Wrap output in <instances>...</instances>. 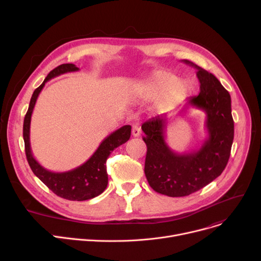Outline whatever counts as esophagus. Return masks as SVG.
<instances>
[{
  "instance_id": "1",
  "label": "esophagus",
  "mask_w": 261,
  "mask_h": 261,
  "mask_svg": "<svg viewBox=\"0 0 261 261\" xmlns=\"http://www.w3.org/2000/svg\"><path fill=\"white\" fill-rule=\"evenodd\" d=\"M141 133H142V130H141V127L139 126V125H133V127H132V135L133 136H140L141 135Z\"/></svg>"
}]
</instances>
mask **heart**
<instances>
[{
	"label": "heart",
	"mask_w": 261,
	"mask_h": 261,
	"mask_svg": "<svg viewBox=\"0 0 261 261\" xmlns=\"http://www.w3.org/2000/svg\"><path fill=\"white\" fill-rule=\"evenodd\" d=\"M187 87L182 80L166 71H160L150 78L142 88L144 97L158 99V108L161 111H168L179 103L186 95Z\"/></svg>",
	"instance_id": "obj_1"
}]
</instances>
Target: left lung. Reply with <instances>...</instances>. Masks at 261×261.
<instances>
[{
	"mask_svg": "<svg viewBox=\"0 0 261 261\" xmlns=\"http://www.w3.org/2000/svg\"><path fill=\"white\" fill-rule=\"evenodd\" d=\"M196 67L200 93L188 105L206 114L208 136L201 148L190 153H176L165 142L167 115L150 118L142 125L147 146L145 174L156 193L168 197H185L205 187L222 173L234 140L230 95L212 73L188 60Z\"/></svg>",
	"mask_w": 261,
	"mask_h": 261,
	"instance_id": "left-lung-1",
	"label": "left lung"
}]
</instances>
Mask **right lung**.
Returning <instances> with one entry per match:
<instances>
[{"mask_svg": "<svg viewBox=\"0 0 261 261\" xmlns=\"http://www.w3.org/2000/svg\"><path fill=\"white\" fill-rule=\"evenodd\" d=\"M79 68L72 63L61 64L49 72L39 88L34 91L31 98L30 107L24 117L23 123V139L25 144L26 159L36 176L42 181L54 194L57 196L71 200V201H86L93 199L103 193L108 185V173L106 162L115 148L125 144L131 135V126L126 125L118 130L114 131L101 142L94 154L79 167L64 171L53 172L44 167L35 160L30 142V129L31 118L38 96L43 89L46 82L51 78L57 77L61 74L76 72Z\"/></svg>", "mask_w": 261, "mask_h": 261, "instance_id": "1", "label": "right lung"}]
</instances>
